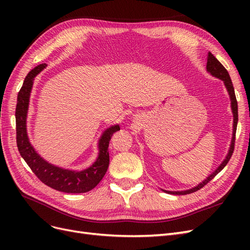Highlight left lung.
Instances as JSON below:
<instances>
[{"label":"left lung","instance_id":"obj_1","mask_svg":"<svg viewBox=\"0 0 250 250\" xmlns=\"http://www.w3.org/2000/svg\"><path fill=\"white\" fill-rule=\"evenodd\" d=\"M207 71L211 75V76H214L218 79H220L223 81L224 85L228 89L229 95V99H230V106H231V111H232V115H233V124H232V138H231V142H230V146H229V153L228 155L225 156V158L223 160V162L220 164V166L208 175L206 179H204L202 183H200L199 185H197L196 187L192 188H188V190L186 191H166L163 190L164 192L168 193V194H173V195H186V194H190V193H194L196 191L200 190L201 188H203L206 186L208 181H210L213 179L217 174L220 172L228 163L229 162L230 157L232 155L233 152V148H234V140H236V131H237V124H238V102L236 99V95H234V89H233V85H232V82L231 79L229 77V72L226 71L225 67L220 63V62L211 54L210 52H208V62H207Z\"/></svg>","mask_w":250,"mask_h":250}]
</instances>
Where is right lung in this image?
<instances>
[{
    "instance_id": "1",
    "label": "right lung",
    "mask_w": 250,
    "mask_h": 250,
    "mask_svg": "<svg viewBox=\"0 0 250 250\" xmlns=\"http://www.w3.org/2000/svg\"><path fill=\"white\" fill-rule=\"evenodd\" d=\"M46 66V63H42L30 71L19 92L16 109L18 149L21 157L31 168L32 172L44 185L54 188V190L64 193H85L93 190L106 173L109 165V141L112 134L120 130V126L118 124L113 125L103 131L99 142H98L99 153H98L97 160L92 166H89L88 168L84 170L75 171L63 169L43 160L36 152L29 141L27 133V115L34 78Z\"/></svg>"
}]
</instances>
